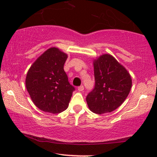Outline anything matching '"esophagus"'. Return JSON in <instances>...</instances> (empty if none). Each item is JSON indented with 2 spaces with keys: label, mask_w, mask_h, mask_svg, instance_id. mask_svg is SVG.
<instances>
[{
  "label": "esophagus",
  "mask_w": 157,
  "mask_h": 157,
  "mask_svg": "<svg viewBox=\"0 0 157 157\" xmlns=\"http://www.w3.org/2000/svg\"><path fill=\"white\" fill-rule=\"evenodd\" d=\"M77 90H78L79 91H82L84 90V86H79V87L77 88Z\"/></svg>",
  "instance_id": "esophagus-1"
}]
</instances>
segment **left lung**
Returning <instances> with one entry per match:
<instances>
[{
  "instance_id": "8db88e82",
  "label": "left lung",
  "mask_w": 157,
  "mask_h": 157,
  "mask_svg": "<svg viewBox=\"0 0 157 157\" xmlns=\"http://www.w3.org/2000/svg\"><path fill=\"white\" fill-rule=\"evenodd\" d=\"M93 65L95 86L86 97V102L93 113H110L128 96L132 79L127 69L109 54L94 59Z\"/></svg>"
}]
</instances>
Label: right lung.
Here are the masks:
<instances>
[{
	"label": "right lung",
	"mask_w": 157,
	"mask_h": 157,
	"mask_svg": "<svg viewBox=\"0 0 157 157\" xmlns=\"http://www.w3.org/2000/svg\"><path fill=\"white\" fill-rule=\"evenodd\" d=\"M67 58V54L51 47L37 57L27 72V91L41 111L58 113L68 108L75 88L63 69Z\"/></svg>",
	"instance_id": "right-lung-1"
}]
</instances>
